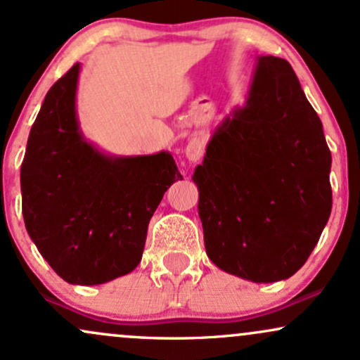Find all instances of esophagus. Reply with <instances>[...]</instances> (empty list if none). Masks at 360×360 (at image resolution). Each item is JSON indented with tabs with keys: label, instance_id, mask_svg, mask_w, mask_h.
Masks as SVG:
<instances>
[{
	"label": "esophagus",
	"instance_id": "1",
	"mask_svg": "<svg viewBox=\"0 0 360 360\" xmlns=\"http://www.w3.org/2000/svg\"><path fill=\"white\" fill-rule=\"evenodd\" d=\"M184 154L188 157V160L191 162H198L205 154V146L200 139H193L189 140V143L184 148Z\"/></svg>",
	"mask_w": 360,
	"mask_h": 360
}]
</instances>
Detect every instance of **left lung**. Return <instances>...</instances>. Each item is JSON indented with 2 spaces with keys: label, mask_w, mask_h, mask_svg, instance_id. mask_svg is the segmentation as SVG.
I'll list each match as a JSON object with an SVG mask.
<instances>
[{
  "label": "left lung",
  "mask_w": 360,
  "mask_h": 360,
  "mask_svg": "<svg viewBox=\"0 0 360 360\" xmlns=\"http://www.w3.org/2000/svg\"><path fill=\"white\" fill-rule=\"evenodd\" d=\"M332 154L289 62L257 57L245 103L221 120L194 169L206 254L252 283L301 269L332 212Z\"/></svg>",
  "instance_id": "obj_1"
}]
</instances>
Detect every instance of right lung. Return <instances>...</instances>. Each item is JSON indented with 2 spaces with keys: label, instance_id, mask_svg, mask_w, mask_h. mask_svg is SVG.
<instances>
[{
  "label": "right lung",
  "instance_id": "right-lung-1",
  "mask_svg": "<svg viewBox=\"0 0 360 360\" xmlns=\"http://www.w3.org/2000/svg\"><path fill=\"white\" fill-rule=\"evenodd\" d=\"M81 64L45 94L20 172L27 232L65 283L94 286L131 272L169 186L183 179L171 152L106 154L82 134Z\"/></svg>",
  "mask_w": 360,
  "mask_h": 360
}]
</instances>
